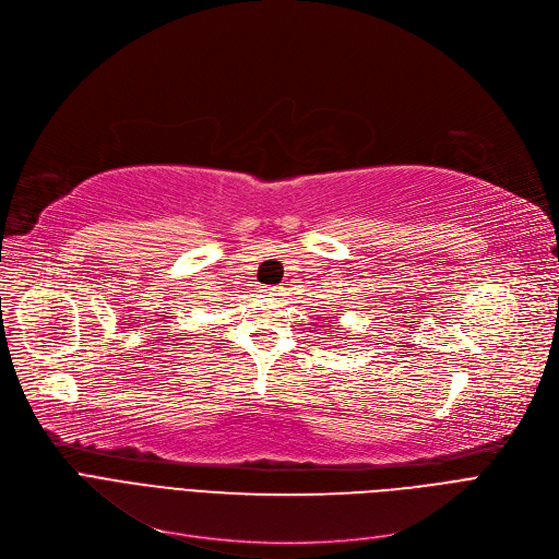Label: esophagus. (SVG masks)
Returning <instances> with one entry per match:
<instances>
[{"mask_svg":"<svg viewBox=\"0 0 559 559\" xmlns=\"http://www.w3.org/2000/svg\"><path fill=\"white\" fill-rule=\"evenodd\" d=\"M259 293L266 295V298H275V295H280V286H261Z\"/></svg>","mask_w":559,"mask_h":559,"instance_id":"esophagus-1","label":"esophagus"}]
</instances>
